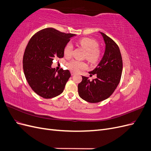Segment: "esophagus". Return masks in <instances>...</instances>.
Instances as JSON below:
<instances>
[{
	"label": "esophagus",
	"mask_w": 151,
	"mask_h": 151,
	"mask_svg": "<svg viewBox=\"0 0 151 151\" xmlns=\"http://www.w3.org/2000/svg\"><path fill=\"white\" fill-rule=\"evenodd\" d=\"M74 74H74V72H71V75H72V76H74Z\"/></svg>",
	"instance_id": "34e87169"
}]
</instances>
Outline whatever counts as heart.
<instances>
[{
    "label": "heart",
    "mask_w": 151,
    "mask_h": 151,
    "mask_svg": "<svg viewBox=\"0 0 151 151\" xmlns=\"http://www.w3.org/2000/svg\"><path fill=\"white\" fill-rule=\"evenodd\" d=\"M79 42L82 47L87 50V58L92 63H96L101 55V51L98 48V42L96 40L90 38H83ZM73 52V45L71 42H68L63 49V54L65 57H70ZM67 67L74 72H78L87 68L86 63L79 60H72L67 63Z\"/></svg>",
    "instance_id": "heart-1"
}]
</instances>
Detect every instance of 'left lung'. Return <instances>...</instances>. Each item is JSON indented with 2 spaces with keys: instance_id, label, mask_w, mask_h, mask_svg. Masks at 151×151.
<instances>
[{
  "instance_id": "1",
  "label": "left lung",
  "mask_w": 151,
  "mask_h": 151,
  "mask_svg": "<svg viewBox=\"0 0 151 151\" xmlns=\"http://www.w3.org/2000/svg\"><path fill=\"white\" fill-rule=\"evenodd\" d=\"M102 35L106 47L104 55L90 76L97 75V78L90 81L82 76L83 80L78 84L79 96L89 103H99L108 98L119 84L123 69V62L118 45L109 36Z\"/></svg>"
}]
</instances>
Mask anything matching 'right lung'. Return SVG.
Here are the masks:
<instances>
[{
	"mask_svg": "<svg viewBox=\"0 0 151 151\" xmlns=\"http://www.w3.org/2000/svg\"><path fill=\"white\" fill-rule=\"evenodd\" d=\"M76 35L52 28L36 33L29 40L22 59L26 79L31 89L45 99L60 94L71 76L68 70L58 72L51 67L55 58L63 57V49Z\"/></svg>",
	"mask_w": 151,
	"mask_h": 151,
	"instance_id": "obj_1",
	"label": "right lung"
}]
</instances>
